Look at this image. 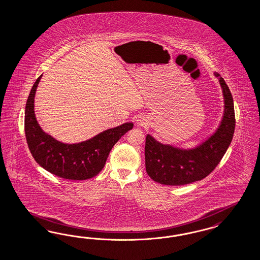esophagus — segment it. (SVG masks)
<instances>
[{
  "mask_svg": "<svg viewBox=\"0 0 260 260\" xmlns=\"http://www.w3.org/2000/svg\"><path fill=\"white\" fill-rule=\"evenodd\" d=\"M136 125L139 126H147L149 124V121L146 116L144 115H139L137 118H136Z\"/></svg>",
  "mask_w": 260,
  "mask_h": 260,
  "instance_id": "1",
  "label": "esophagus"
}]
</instances>
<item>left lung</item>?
I'll use <instances>...</instances> for the list:
<instances>
[{
    "instance_id": "left-lung-1",
    "label": "left lung",
    "mask_w": 260,
    "mask_h": 260,
    "mask_svg": "<svg viewBox=\"0 0 260 260\" xmlns=\"http://www.w3.org/2000/svg\"><path fill=\"white\" fill-rule=\"evenodd\" d=\"M219 80L224 97V112L218 127L206 140L192 149H180L162 144L150 134L146 137V171L153 181L181 186L202 180L219 164L233 140L236 126L233 96L224 79Z\"/></svg>"
}]
</instances>
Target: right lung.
<instances>
[{"label":"right lung","mask_w":260,"mask_h":260,"mask_svg":"<svg viewBox=\"0 0 260 260\" xmlns=\"http://www.w3.org/2000/svg\"><path fill=\"white\" fill-rule=\"evenodd\" d=\"M42 76L32 87L24 112V132L32 156L46 171L63 179L86 180L94 177L102 171L113 146L134 127V123L126 122L75 144L56 140L42 129L35 116L34 98Z\"/></svg>","instance_id":"right-lung-1"}]
</instances>
